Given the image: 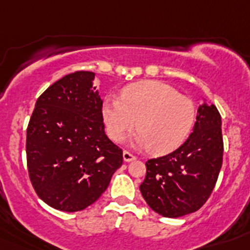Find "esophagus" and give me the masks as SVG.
I'll return each mask as SVG.
<instances>
[{"label":"esophagus","instance_id":"esophagus-1","mask_svg":"<svg viewBox=\"0 0 250 250\" xmlns=\"http://www.w3.org/2000/svg\"><path fill=\"white\" fill-rule=\"evenodd\" d=\"M123 158H124V160L127 161V163H129V161L135 160L136 156L134 155V154H131V152H130V151H127V150H124V152H123Z\"/></svg>","mask_w":250,"mask_h":250}]
</instances>
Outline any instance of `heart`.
Instances as JSON below:
<instances>
[{"label": "heart", "mask_w": 250, "mask_h": 250, "mask_svg": "<svg viewBox=\"0 0 250 250\" xmlns=\"http://www.w3.org/2000/svg\"><path fill=\"white\" fill-rule=\"evenodd\" d=\"M106 132L123 140L135 125L138 146L154 154L173 151L187 140L196 118L195 105L185 95L163 81L144 80L125 86L120 99L107 98L101 106Z\"/></svg>", "instance_id": "1"}]
</instances>
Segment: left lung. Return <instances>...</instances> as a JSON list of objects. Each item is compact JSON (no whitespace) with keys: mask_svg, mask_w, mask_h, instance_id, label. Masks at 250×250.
Listing matches in <instances>:
<instances>
[{"mask_svg":"<svg viewBox=\"0 0 250 250\" xmlns=\"http://www.w3.org/2000/svg\"><path fill=\"white\" fill-rule=\"evenodd\" d=\"M222 118L214 105L199 106L194 130L167 155L146 161L140 185L152 210L179 218L199 210L210 196L223 164Z\"/></svg>","mask_w":250,"mask_h":250,"instance_id":"obj_1","label":"left lung"}]
</instances>
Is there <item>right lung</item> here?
I'll use <instances>...</instances> for the list:
<instances>
[{"mask_svg":"<svg viewBox=\"0 0 250 250\" xmlns=\"http://www.w3.org/2000/svg\"><path fill=\"white\" fill-rule=\"evenodd\" d=\"M95 74L76 71L37 99L27 126L31 184L51 208L79 211L94 204L123 164V150L105 134Z\"/></svg>","mask_w":250,"mask_h":250,"instance_id":"obj_1","label":"right lung"}]
</instances>
